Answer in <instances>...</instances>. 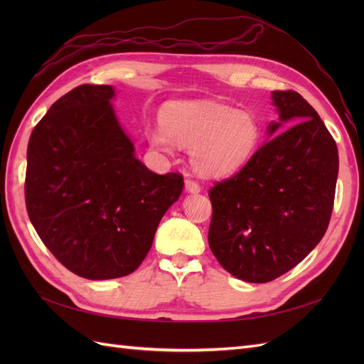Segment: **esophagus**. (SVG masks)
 I'll list each match as a JSON object with an SVG mask.
<instances>
[{
  "label": "esophagus",
  "mask_w": 364,
  "mask_h": 364,
  "mask_svg": "<svg viewBox=\"0 0 364 364\" xmlns=\"http://www.w3.org/2000/svg\"><path fill=\"white\" fill-rule=\"evenodd\" d=\"M185 190L186 193H191V194H196V193H200V185L191 181V179H186L185 181Z\"/></svg>",
  "instance_id": "obj_1"
}]
</instances>
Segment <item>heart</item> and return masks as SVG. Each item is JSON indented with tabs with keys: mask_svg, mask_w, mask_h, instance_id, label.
<instances>
[{
	"mask_svg": "<svg viewBox=\"0 0 364 364\" xmlns=\"http://www.w3.org/2000/svg\"><path fill=\"white\" fill-rule=\"evenodd\" d=\"M159 123L161 127L147 130L149 144L168 155L174 151V142L191 147L194 168L213 178L240 168L259 138L250 114L208 102H170L161 109Z\"/></svg>",
	"mask_w": 364,
	"mask_h": 364,
	"instance_id": "obj_1",
	"label": "heart"
}]
</instances>
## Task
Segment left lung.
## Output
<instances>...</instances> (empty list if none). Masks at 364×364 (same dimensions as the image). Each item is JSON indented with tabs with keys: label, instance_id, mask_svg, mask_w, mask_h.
Returning <instances> with one entry per match:
<instances>
[{
	"label": "left lung",
	"instance_id": "left-lung-1",
	"mask_svg": "<svg viewBox=\"0 0 364 364\" xmlns=\"http://www.w3.org/2000/svg\"><path fill=\"white\" fill-rule=\"evenodd\" d=\"M272 100L279 117L272 138L209 190V247L225 270L255 284L287 273L318 245L338 174L336 141L310 103L294 91H273Z\"/></svg>",
	"mask_w": 364,
	"mask_h": 364
}]
</instances>
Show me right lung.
Wrapping results in <instances>:
<instances>
[{
  "mask_svg": "<svg viewBox=\"0 0 364 364\" xmlns=\"http://www.w3.org/2000/svg\"><path fill=\"white\" fill-rule=\"evenodd\" d=\"M109 85L60 97L33 129L26 205L42 243L86 279L121 278L149 253L183 178L156 174L135 156L111 105Z\"/></svg>",
  "mask_w": 364,
  "mask_h": 364,
  "instance_id": "right-lung-1",
  "label": "right lung"
}]
</instances>
